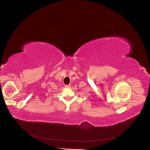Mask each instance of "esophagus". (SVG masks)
Listing matches in <instances>:
<instances>
[{"label": "esophagus", "instance_id": "34e87169", "mask_svg": "<svg viewBox=\"0 0 150 150\" xmlns=\"http://www.w3.org/2000/svg\"><path fill=\"white\" fill-rule=\"evenodd\" d=\"M71 87V85L70 84H68V85H66L65 86V87H67V88H70Z\"/></svg>", "mask_w": 150, "mask_h": 150}]
</instances>
